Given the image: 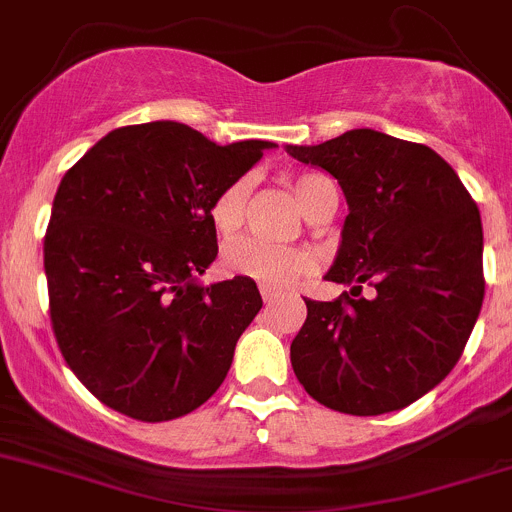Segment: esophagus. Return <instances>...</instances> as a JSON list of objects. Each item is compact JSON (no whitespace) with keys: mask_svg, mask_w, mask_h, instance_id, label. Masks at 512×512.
Here are the masks:
<instances>
[{"mask_svg":"<svg viewBox=\"0 0 512 512\" xmlns=\"http://www.w3.org/2000/svg\"><path fill=\"white\" fill-rule=\"evenodd\" d=\"M261 296H264L266 306H271V304H276V301H279L284 294H281L279 289H271V286H261Z\"/></svg>","mask_w":512,"mask_h":512,"instance_id":"1","label":"esophagus"}]
</instances>
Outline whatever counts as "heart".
<instances>
[{
	"label": "heart",
	"instance_id": "heart-1",
	"mask_svg": "<svg viewBox=\"0 0 512 512\" xmlns=\"http://www.w3.org/2000/svg\"><path fill=\"white\" fill-rule=\"evenodd\" d=\"M291 191L301 211L309 216L321 198L334 191V183L319 173H301L291 178ZM246 201H248V180H233L213 198L211 203V223L218 236L231 238L241 231L246 221ZM223 269L231 276H243L256 284L291 286L296 281L306 279L314 271V256L304 248L276 246V243L261 241V238H238L228 243L223 251Z\"/></svg>",
	"mask_w": 512,
	"mask_h": 512
}]
</instances>
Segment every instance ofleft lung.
<instances>
[{"label": "left lung", "mask_w": 512, "mask_h": 512, "mask_svg": "<svg viewBox=\"0 0 512 512\" xmlns=\"http://www.w3.org/2000/svg\"><path fill=\"white\" fill-rule=\"evenodd\" d=\"M286 153L332 173L349 206L324 279L352 289L334 301L304 299L306 321L291 342L296 379L344 415L402 410L450 374L478 321V206L435 150L377 130Z\"/></svg>", "instance_id": "left-lung-1"}]
</instances>
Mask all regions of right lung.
<instances>
[{
  "label": "right lung",
  "mask_w": 512,
  "mask_h": 512,
  "mask_svg": "<svg viewBox=\"0 0 512 512\" xmlns=\"http://www.w3.org/2000/svg\"><path fill=\"white\" fill-rule=\"evenodd\" d=\"M266 148L158 120L107 133L65 173L45 236L50 319L102 405L165 422L221 387L264 301L243 276L198 281L218 253L211 203Z\"/></svg>",
  "instance_id": "right-lung-1"
}]
</instances>
